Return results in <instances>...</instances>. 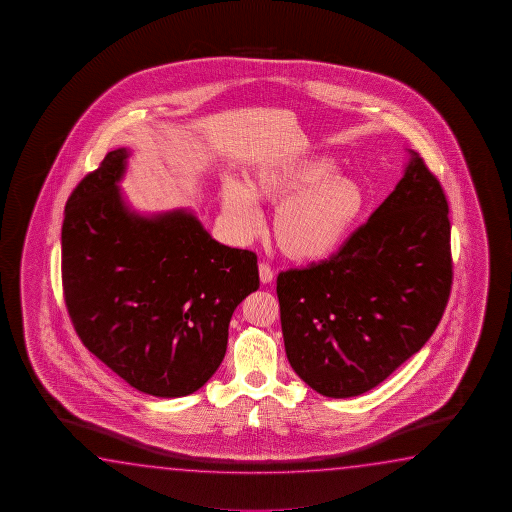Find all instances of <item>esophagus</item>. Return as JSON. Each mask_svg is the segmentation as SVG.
I'll use <instances>...</instances> for the list:
<instances>
[{
    "label": "esophagus",
    "instance_id": "1",
    "mask_svg": "<svg viewBox=\"0 0 512 512\" xmlns=\"http://www.w3.org/2000/svg\"><path fill=\"white\" fill-rule=\"evenodd\" d=\"M260 279L263 285L272 283V279H274V270H272L269 263H260Z\"/></svg>",
    "mask_w": 512,
    "mask_h": 512
}]
</instances>
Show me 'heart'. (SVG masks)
Returning <instances> with one entry per match:
<instances>
[{"mask_svg":"<svg viewBox=\"0 0 512 512\" xmlns=\"http://www.w3.org/2000/svg\"><path fill=\"white\" fill-rule=\"evenodd\" d=\"M326 156L295 157L254 170L247 186L227 179L222 206L236 233L249 238L261 226L254 200L278 204L272 215V236L286 258L317 261L328 258L346 240L364 209L362 188Z\"/></svg>","mask_w":512,"mask_h":512,"instance_id":"b5f03b06","label":"heart"}]
</instances>
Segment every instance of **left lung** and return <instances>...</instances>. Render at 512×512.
<instances>
[{"label":"left lung","mask_w":512,"mask_h":512,"mask_svg":"<svg viewBox=\"0 0 512 512\" xmlns=\"http://www.w3.org/2000/svg\"><path fill=\"white\" fill-rule=\"evenodd\" d=\"M330 260L279 272L281 330L299 378L328 398L374 389L432 337L453 283L448 200L423 157Z\"/></svg>","instance_id":"left-lung-1"}]
</instances>
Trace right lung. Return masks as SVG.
I'll use <instances>...</instances> for the list:
<instances>
[{
	"label": "right lung",
	"instance_id": "right-lung-1",
	"mask_svg": "<svg viewBox=\"0 0 512 512\" xmlns=\"http://www.w3.org/2000/svg\"><path fill=\"white\" fill-rule=\"evenodd\" d=\"M118 148L78 182L62 222V292L82 344L157 398L199 390L222 364L234 308L258 290L256 252L218 243L174 211L132 215Z\"/></svg>",
	"mask_w": 512,
	"mask_h": 512
}]
</instances>
